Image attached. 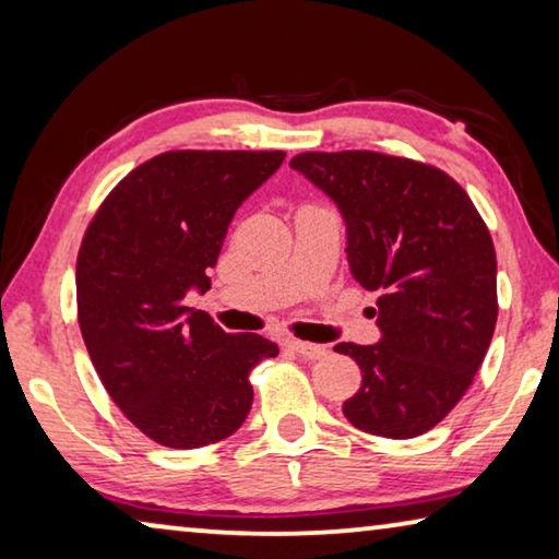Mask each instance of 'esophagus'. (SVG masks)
<instances>
[{
  "mask_svg": "<svg viewBox=\"0 0 559 559\" xmlns=\"http://www.w3.org/2000/svg\"><path fill=\"white\" fill-rule=\"evenodd\" d=\"M293 353H298L300 357L306 359H320L328 355V347L325 345H313V343H302V340H288L286 343Z\"/></svg>",
  "mask_w": 559,
  "mask_h": 559,
  "instance_id": "34e87169",
  "label": "esophagus"
}]
</instances>
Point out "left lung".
I'll return each mask as SVG.
<instances>
[{
  "mask_svg": "<svg viewBox=\"0 0 559 559\" xmlns=\"http://www.w3.org/2000/svg\"><path fill=\"white\" fill-rule=\"evenodd\" d=\"M290 167L337 204L349 273L380 293V343L335 345L362 370L343 414L374 437H419L466 394L493 337L488 226L456 179L414 159L345 150L302 153Z\"/></svg>",
  "mask_w": 559,
  "mask_h": 559,
  "instance_id": "obj_1",
  "label": "left lung"
}]
</instances>
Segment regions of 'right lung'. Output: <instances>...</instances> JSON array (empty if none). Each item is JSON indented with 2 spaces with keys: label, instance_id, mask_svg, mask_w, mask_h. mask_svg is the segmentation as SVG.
<instances>
[{
  "label": "right lung",
  "instance_id": "obj_1",
  "mask_svg": "<svg viewBox=\"0 0 559 559\" xmlns=\"http://www.w3.org/2000/svg\"><path fill=\"white\" fill-rule=\"evenodd\" d=\"M286 153L177 150L132 169L100 204L75 263L79 325L110 400L169 449H200L241 427L249 374L278 345L224 333L189 290H210L243 200Z\"/></svg>",
  "mask_w": 559,
  "mask_h": 559
}]
</instances>
